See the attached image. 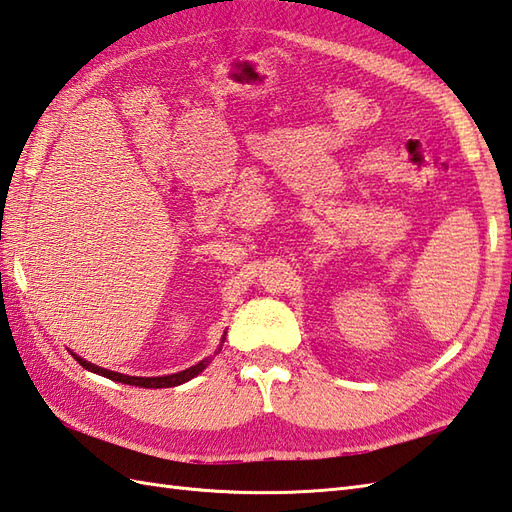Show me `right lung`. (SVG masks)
Wrapping results in <instances>:
<instances>
[{
	"label": "right lung",
	"instance_id": "1",
	"mask_svg": "<svg viewBox=\"0 0 512 512\" xmlns=\"http://www.w3.org/2000/svg\"><path fill=\"white\" fill-rule=\"evenodd\" d=\"M224 336H227V331H224ZM224 336H222V342H224ZM220 349H222V344H220ZM220 349H218V351H220ZM71 355H74V358L80 362V366H85L87 371H91V373H98V375H102V377H106V379H113V382L128 384V386H141V388H172V386H181V384L189 382V379H194L198 373L205 371V368H207L209 362H211V358H205V360H200L198 364L189 366V368H185V371L174 373V375H163V377H130V375H124V373L109 371V368L95 366V364H91V362H87V360L78 358L76 353H71Z\"/></svg>",
	"mask_w": 512,
	"mask_h": 512
}]
</instances>
